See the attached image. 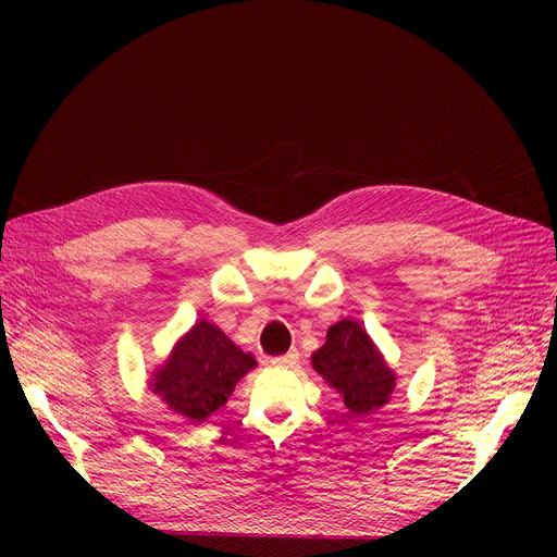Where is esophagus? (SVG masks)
Returning <instances> with one entry per match:
<instances>
[{"label": "esophagus", "mask_w": 557, "mask_h": 557, "mask_svg": "<svg viewBox=\"0 0 557 557\" xmlns=\"http://www.w3.org/2000/svg\"><path fill=\"white\" fill-rule=\"evenodd\" d=\"M271 363H273L275 368H294V366L298 363V352H296V349H290V352L271 359Z\"/></svg>", "instance_id": "1"}]
</instances>
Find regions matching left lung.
Segmentation results:
<instances>
[{"mask_svg":"<svg viewBox=\"0 0 557 557\" xmlns=\"http://www.w3.org/2000/svg\"><path fill=\"white\" fill-rule=\"evenodd\" d=\"M311 366L357 418L386 406L397 386V374L382 349L352 318H343L327 330V341L311 355Z\"/></svg>","mask_w":557,"mask_h":557,"instance_id":"obj_1","label":"left lung"}]
</instances>
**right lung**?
I'll use <instances>...</instances> for the list:
<instances>
[{
  "mask_svg": "<svg viewBox=\"0 0 557 557\" xmlns=\"http://www.w3.org/2000/svg\"><path fill=\"white\" fill-rule=\"evenodd\" d=\"M257 366L255 357L234 345L210 320L178 338L160 363L149 386L178 418L205 422L227 401L234 386Z\"/></svg>",
  "mask_w": 557,
  "mask_h": 557,
  "instance_id": "right-lung-1",
  "label": "right lung"
}]
</instances>
